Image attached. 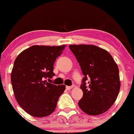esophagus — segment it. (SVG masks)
<instances>
[{
    "mask_svg": "<svg viewBox=\"0 0 134 134\" xmlns=\"http://www.w3.org/2000/svg\"><path fill=\"white\" fill-rule=\"evenodd\" d=\"M71 88H72V86H66V89L67 90H70Z\"/></svg>",
    "mask_w": 134,
    "mask_h": 134,
    "instance_id": "obj_1",
    "label": "esophagus"
}]
</instances>
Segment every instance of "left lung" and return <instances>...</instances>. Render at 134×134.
I'll use <instances>...</instances> for the list:
<instances>
[{
    "instance_id": "1",
    "label": "left lung",
    "mask_w": 134,
    "mask_h": 134,
    "mask_svg": "<svg viewBox=\"0 0 134 134\" xmlns=\"http://www.w3.org/2000/svg\"><path fill=\"white\" fill-rule=\"evenodd\" d=\"M84 77L80 88V109L90 115L107 111L114 104L120 89L119 69L110 54L94 45H69Z\"/></svg>"
}]
</instances>
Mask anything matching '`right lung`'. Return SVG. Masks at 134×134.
<instances>
[{"instance_id":"obj_1","label":"right lung","mask_w":134,"mask_h":134,"mask_svg":"<svg viewBox=\"0 0 134 134\" xmlns=\"http://www.w3.org/2000/svg\"><path fill=\"white\" fill-rule=\"evenodd\" d=\"M65 46H32L18 55L11 74L16 99L29 115L47 116L55 109L65 85L49 83L55 74L54 64Z\"/></svg>"}]
</instances>
